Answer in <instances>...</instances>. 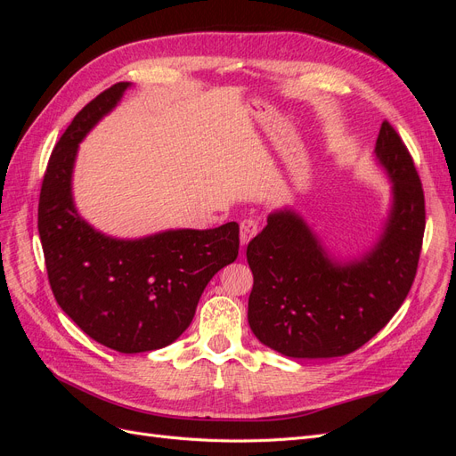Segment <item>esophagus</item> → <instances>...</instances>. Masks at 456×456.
I'll list each match as a JSON object with an SVG mask.
<instances>
[{
    "instance_id": "34e87169",
    "label": "esophagus",
    "mask_w": 456,
    "mask_h": 456,
    "mask_svg": "<svg viewBox=\"0 0 456 456\" xmlns=\"http://www.w3.org/2000/svg\"><path fill=\"white\" fill-rule=\"evenodd\" d=\"M256 232H258L256 220H253V218L241 220V224H240V241H241V245L245 247L247 243H249L251 238L256 236Z\"/></svg>"
}]
</instances>
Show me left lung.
Masks as SVG:
<instances>
[{"mask_svg":"<svg viewBox=\"0 0 456 456\" xmlns=\"http://www.w3.org/2000/svg\"><path fill=\"white\" fill-rule=\"evenodd\" d=\"M375 154L392 178V209L379 243L360 260L329 258L291 209L275 211L247 245L253 272L251 330L289 357L355 352L392 320L415 281L426 211L415 163L402 136L382 121Z\"/></svg>","mask_w":456,"mask_h":456,"instance_id":"1","label":"left lung"}]
</instances>
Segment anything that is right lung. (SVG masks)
Instances as JSON below:
<instances>
[{
  "label": "right lung",
  "mask_w": 456,
  "mask_h": 456,
  "mask_svg": "<svg viewBox=\"0 0 456 456\" xmlns=\"http://www.w3.org/2000/svg\"><path fill=\"white\" fill-rule=\"evenodd\" d=\"M129 86L119 81L94 96L59 139L41 184L37 230L53 295L64 314L102 346L139 354L167 346L188 329L207 283L238 258L240 226L116 240L77 215L72 200L77 144Z\"/></svg>",
  "instance_id": "obj_1"
}]
</instances>
